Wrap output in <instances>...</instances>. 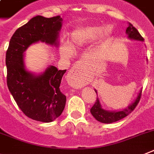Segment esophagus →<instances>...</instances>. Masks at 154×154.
Instances as JSON below:
<instances>
[{
    "label": "esophagus",
    "instance_id": "34e87169",
    "mask_svg": "<svg viewBox=\"0 0 154 154\" xmlns=\"http://www.w3.org/2000/svg\"><path fill=\"white\" fill-rule=\"evenodd\" d=\"M67 81L69 86L74 88H80L83 86L81 78V66L76 64L70 69L67 74Z\"/></svg>",
    "mask_w": 154,
    "mask_h": 154
}]
</instances>
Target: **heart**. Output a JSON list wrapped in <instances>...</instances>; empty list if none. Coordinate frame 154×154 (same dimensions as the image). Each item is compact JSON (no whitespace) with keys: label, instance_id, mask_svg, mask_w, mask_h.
I'll use <instances>...</instances> for the list:
<instances>
[{"label":"heart","instance_id":"obj_1","mask_svg":"<svg viewBox=\"0 0 154 154\" xmlns=\"http://www.w3.org/2000/svg\"><path fill=\"white\" fill-rule=\"evenodd\" d=\"M113 32L112 25L105 28L101 26H86L75 29L70 35L69 44H63L61 46L60 53L63 57H69L71 49L82 47L92 43L100 37V39L105 40L111 36Z\"/></svg>","mask_w":154,"mask_h":154}]
</instances>
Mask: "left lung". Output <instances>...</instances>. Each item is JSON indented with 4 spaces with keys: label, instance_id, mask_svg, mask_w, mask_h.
<instances>
[{
    "label": "left lung",
    "instance_id": "8db88e82",
    "mask_svg": "<svg viewBox=\"0 0 154 154\" xmlns=\"http://www.w3.org/2000/svg\"><path fill=\"white\" fill-rule=\"evenodd\" d=\"M126 34L128 35V37L130 39L138 40V41H142V42L144 41V38L142 37L138 30L135 27H133V25L131 23H129V27L126 29ZM94 91L97 94V91ZM141 93L142 91H140L138 94V97H136V101L132 105H130L128 108L123 109V110L118 111V112H109V111L103 109L101 106L98 97H97L94 105L91 109V113L94 117L95 118V119H97L100 122H102V123H112V122H117L119 120H121L122 119L126 117L128 115L130 114L131 112L134 110L136 105H138V103L140 102Z\"/></svg>",
    "mask_w": 154,
    "mask_h": 154
}]
</instances>
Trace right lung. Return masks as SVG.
<instances>
[{
  "label": "right lung",
  "mask_w": 154,
  "mask_h": 154,
  "mask_svg": "<svg viewBox=\"0 0 154 154\" xmlns=\"http://www.w3.org/2000/svg\"><path fill=\"white\" fill-rule=\"evenodd\" d=\"M62 21L60 16H35L15 31L6 53L7 85L11 94L25 116L42 122H53L65 108L66 97L60 87L66 69L50 66L34 75L25 69L23 53L39 41L57 46Z\"/></svg>",
  "instance_id": "right-lung-1"
}]
</instances>
